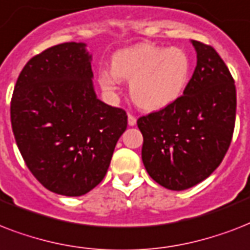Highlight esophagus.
Instances as JSON below:
<instances>
[{"label":"esophagus","mask_w":250,"mask_h":250,"mask_svg":"<svg viewBox=\"0 0 250 250\" xmlns=\"http://www.w3.org/2000/svg\"><path fill=\"white\" fill-rule=\"evenodd\" d=\"M128 125H136V118L133 117L132 114H128Z\"/></svg>","instance_id":"obj_1"}]
</instances>
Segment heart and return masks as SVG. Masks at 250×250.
<instances>
[{
    "label": "heart",
    "instance_id": "obj_1",
    "mask_svg": "<svg viewBox=\"0 0 250 250\" xmlns=\"http://www.w3.org/2000/svg\"><path fill=\"white\" fill-rule=\"evenodd\" d=\"M190 60L183 49L137 44L113 56L111 68L98 72V83L115 93L122 80H129V93L141 109L160 110L174 104L189 82Z\"/></svg>",
    "mask_w": 250,
    "mask_h": 250
}]
</instances>
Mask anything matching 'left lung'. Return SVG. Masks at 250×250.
Wrapping results in <instances>:
<instances>
[{
  "instance_id": "obj_1",
  "label": "left lung",
  "mask_w": 250,
  "mask_h": 250,
  "mask_svg": "<svg viewBox=\"0 0 250 250\" xmlns=\"http://www.w3.org/2000/svg\"><path fill=\"white\" fill-rule=\"evenodd\" d=\"M190 42L197 66L183 96L137 119L143 164L154 182L171 190L196 186L221 165L236 118V88L226 63L210 45Z\"/></svg>"
}]
</instances>
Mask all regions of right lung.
I'll return each mask as SVG.
<instances>
[{"label":"right lung","mask_w":250,"mask_h":250,"mask_svg":"<svg viewBox=\"0 0 250 250\" xmlns=\"http://www.w3.org/2000/svg\"><path fill=\"white\" fill-rule=\"evenodd\" d=\"M84 42H64L27 62L14 88L11 127L25 165L54 193L83 196L105 178L125 110L98 100Z\"/></svg>","instance_id":"obj_1"}]
</instances>
